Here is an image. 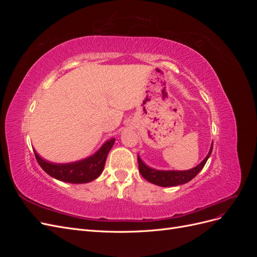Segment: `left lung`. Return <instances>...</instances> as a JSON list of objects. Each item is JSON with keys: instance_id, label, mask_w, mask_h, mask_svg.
Instances as JSON below:
<instances>
[{"instance_id": "8db88e82", "label": "left lung", "mask_w": 257, "mask_h": 257, "mask_svg": "<svg viewBox=\"0 0 257 257\" xmlns=\"http://www.w3.org/2000/svg\"><path fill=\"white\" fill-rule=\"evenodd\" d=\"M212 148H213V143L211 144V147H210V150L207 154V157L200 162V164L197 166L193 167L188 170H160V169H155L150 166H148L147 164L143 162L141 157L138 155V167H139V172H141L142 176L146 179L147 181H149L155 185L159 186H177V185H181L184 183H188L191 181L194 177H196V175L200 172L201 169L204 168L205 164L207 163L210 154L212 152Z\"/></svg>"}]
</instances>
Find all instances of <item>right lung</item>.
Returning a JSON list of instances; mask_svg holds the SVG:
<instances>
[{
    "label": "right lung",
    "instance_id": "1",
    "mask_svg": "<svg viewBox=\"0 0 257 257\" xmlns=\"http://www.w3.org/2000/svg\"><path fill=\"white\" fill-rule=\"evenodd\" d=\"M115 142L114 138L108 139L91 157L72 163H52L41 158L34 150L35 158L41 167L52 178L68 183H88L102 174L105 167L107 155Z\"/></svg>",
    "mask_w": 257,
    "mask_h": 257
}]
</instances>
